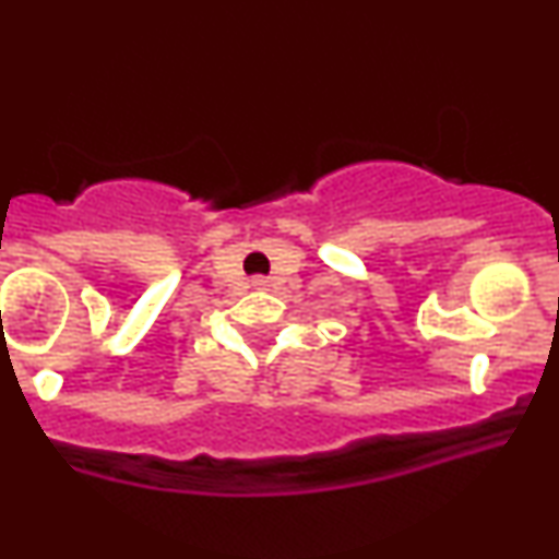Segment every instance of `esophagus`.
<instances>
[{
  "label": "esophagus",
  "instance_id": "esophagus-1",
  "mask_svg": "<svg viewBox=\"0 0 559 559\" xmlns=\"http://www.w3.org/2000/svg\"><path fill=\"white\" fill-rule=\"evenodd\" d=\"M254 284H262V281H260V278H258V281H254Z\"/></svg>",
  "mask_w": 559,
  "mask_h": 559
}]
</instances>
